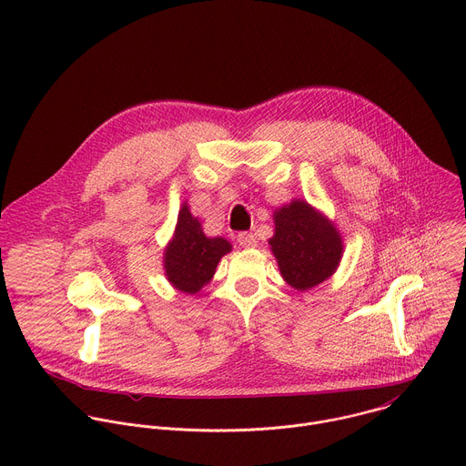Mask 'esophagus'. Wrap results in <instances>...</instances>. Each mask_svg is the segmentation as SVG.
<instances>
[{
    "label": "esophagus",
    "mask_w": 466,
    "mask_h": 466,
    "mask_svg": "<svg viewBox=\"0 0 466 466\" xmlns=\"http://www.w3.org/2000/svg\"><path fill=\"white\" fill-rule=\"evenodd\" d=\"M238 243H239L241 247H245V248H252V247L258 245V239H256V236L250 234V232H239V234H238Z\"/></svg>",
    "instance_id": "esophagus-1"
}]
</instances>
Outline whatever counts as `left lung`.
I'll use <instances>...</instances> for the list:
<instances>
[{
	"label": "left lung",
	"instance_id": "8db88e82",
	"mask_svg": "<svg viewBox=\"0 0 466 466\" xmlns=\"http://www.w3.org/2000/svg\"><path fill=\"white\" fill-rule=\"evenodd\" d=\"M271 252L286 284L308 291L328 280L343 258V238L338 227L304 198H293L273 214Z\"/></svg>",
	"mask_w": 466,
	"mask_h": 466
}]
</instances>
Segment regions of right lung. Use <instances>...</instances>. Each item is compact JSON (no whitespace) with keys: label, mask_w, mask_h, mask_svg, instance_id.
Instances as JSON below:
<instances>
[{"label":"right lung","mask_w":466,"mask_h":466,"mask_svg":"<svg viewBox=\"0 0 466 466\" xmlns=\"http://www.w3.org/2000/svg\"><path fill=\"white\" fill-rule=\"evenodd\" d=\"M230 250L232 245L225 238H208L203 232L201 221L191 216L184 203L175 232L164 248V275L175 289L195 295L214 279L218 263Z\"/></svg>","instance_id":"add662e5"}]
</instances>
